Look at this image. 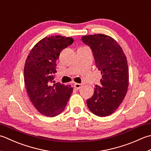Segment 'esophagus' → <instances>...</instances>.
Returning a JSON list of instances; mask_svg holds the SVG:
<instances>
[{
  "label": "esophagus",
  "instance_id": "esophagus-1",
  "mask_svg": "<svg viewBox=\"0 0 151 151\" xmlns=\"http://www.w3.org/2000/svg\"><path fill=\"white\" fill-rule=\"evenodd\" d=\"M82 87H83V84H81V83H75L74 84V87L77 89V90L80 89Z\"/></svg>",
  "mask_w": 151,
  "mask_h": 151
}]
</instances>
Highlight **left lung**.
I'll use <instances>...</instances> for the list:
<instances>
[{"mask_svg": "<svg viewBox=\"0 0 151 151\" xmlns=\"http://www.w3.org/2000/svg\"><path fill=\"white\" fill-rule=\"evenodd\" d=\"M81 41L91 49L96 66L102 75L100 84L94 86L93 96L87 100V106L94 115L108 116L118 108L127 93V57L118 43L109 36H84Z\"/></svg>", "mask_w": 151, "mask_h": 151, "instance_id": "left-lung-1", "label": "left lung"}]
</instances>
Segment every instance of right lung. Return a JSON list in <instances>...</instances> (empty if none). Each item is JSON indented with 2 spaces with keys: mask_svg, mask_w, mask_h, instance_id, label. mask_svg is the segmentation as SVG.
I'll return each mask as SVG.
<instances>
[{
  "mask_svg": "<svg viewBox=\"0 0 151 151\" xmlns=\"http://www.w3.org/2000/svg\"><path fill=\"white\" fill-rule=\"evenodd\" d=\"M73 39L51 36L41 40L27 57L24 67V81L30 101L41 114L55 116L63 112L73 88L55 83L56 61L60 53L73 44Z\"/></svg>",
  "mask_w": 151,
  "mask_h": 151,
  "instance_id": "obj_1",
  "label": "right lung"
}]
</instances>
